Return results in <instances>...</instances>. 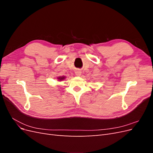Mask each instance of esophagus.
Wrapping results in <instances>:
<instances>
[{
  "label": "esophagus",
  "mask_w": 153,
  "mask_h": 153,
  "mask_svg": "<svg viewBox=\"0 0 153 153\" xmlns=\"http://www.w3.org/2000/svg\"><path fill=\"white\" fill-rule=\"evenodd\" d=\"M75 74L77 76H80L81 75V71L79 70H76V71H75Z\"/></svg>",
  "instance_id": "obj_1"
}]
</instances>
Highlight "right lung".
Masks as SVG:
<instances>
[{
  "instance_id": "add662e5",
  "label": "right lung",
  "mask_w": 153,
  "mask_h": 153,
  "mask_svg": "<svg viewBox=\"0 0 153 153\" xmlns=\"http://www.w3.org/2000/svg\"><path fill=\"white\" fill-rule=\"evenodd\" d=\"M64 78H65V77H64V76H60V77H59L58 78V79L59 80H63V79H64Z\"/></svg>"
}]
</instances>
